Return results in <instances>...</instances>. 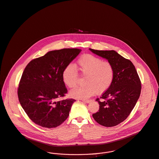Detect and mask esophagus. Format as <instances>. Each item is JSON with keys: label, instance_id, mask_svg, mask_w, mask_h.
Returning a JSON list of instances; mask_svg holds the SVG:
<instances>
[{"label": "esophagus", "instance_id": "esophagus-1", "mask_svg": "<svg viewBox=\"0 0 159 159\" xmlns=\"http://www.w3.org/2000/svg\"><path fill=\"white\" fill-rule=\"evenodd\" d=\"M82 101H83V102H85V103H89V102H91V100H86V99H82Z\"/></svg>", "mask_w": 159, "mask_h": 159}]
</instances>
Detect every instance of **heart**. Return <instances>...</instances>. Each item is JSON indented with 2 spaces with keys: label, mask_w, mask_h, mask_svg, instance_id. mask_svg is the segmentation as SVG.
Returning a JSON list of instances; mask_svg holds the SVG:
<instances>
[{
  "label": "heart",
  "mask_w": 159,
  "mask_h": 159,
  "mask_svg": "<svg viewBox=\"0 0 159 159\" xmlns=\"http://www.w3.org/2000/svg\"><path fill=\"white\" fill-rule=\"evenodd\" d=\"M79 71L86 76L83 87H77L71 89L70 96L74 98L87 99L95 93H102L111 85L115 77L113 65L108 61L92 55L82 56L77 61ZM62 79L69 88L76 85L79 79L78 72L72 65H68L63 70Z\"/></svg>",
  "instance_id": "b5f03b06"
}]
</instances>
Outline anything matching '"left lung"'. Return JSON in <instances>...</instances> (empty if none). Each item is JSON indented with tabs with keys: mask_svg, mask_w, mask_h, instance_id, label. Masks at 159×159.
Listing matches in <instances>:
<instances>
[{
	"mask_svg": "<svg viewBox=\"0 0 159 159\" xmlns=\"http://www.w3.org/2000/svg\"><path fill=\"white\" fill-rule=\"evenodd\" d=\"M89 49L107 60L115 70L113 82L101 97L102 101L96 100L99 110L93 117L103 126H115L128 117L136 105L141 93L140 78L133 63L117 52Z\"/></svg>",
	"mask_w": 159,
	"mask_h": 159,
	"instance_id": "8db88e82",
	"label": "left lung"
}]
</instances>
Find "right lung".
<instances>
[{
	"label": "right lung",
	"instance_id": "right-lung-1",
	"mask_svg": "<svg viewBox=\"0 0 159 159\" xmlns=\"http://www.w3.org/2000/svg\"><path fill=\"white\" fill-rule=\"evenodd\" d=\"M81 51L63 49L49 51L32 60L24 69L19 85L18 98L22 108L35 123L51 129L68 118L75 100L57 101L68 91L62 73Z\"/></svg>",
	"mask_w": 159,
	"mask_h": 159
}]
</instances>
